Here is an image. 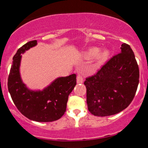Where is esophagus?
<instances>
[{"label":"esophagus","mask_w":148,"mask_h":148,"mask_svg":"<svg viewBox=\"0 0 148 148\" xmlns=\"http://www.w3.org/2000/svg\"><path fill=\"white\" fill-rule=\"evenodd\" d=\"M76 82H77L78 84H81L84 82V79H83L82 76L81 74H79L76 77Z\"/></svg>","instance_id":"1"}]
</instances>
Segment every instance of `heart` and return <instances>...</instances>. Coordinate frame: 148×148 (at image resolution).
Wrapping results in <instances>:
<instances>
[{
	"mask_svg": "<svg viewBox=\"0 0 148 148\" xmlns=\"http://www.w3.org/2000/svg\"><path fill=\"white\" fill-rule=\"evenodd\" d=\"M99 51V49L96 47H92V48L89 49L87 51L84 53V56L87 58H92L96 56L95 58V63L93 65L94 68H96L98 66L100 65L103 62L106 60L108 56V52L107 51H103L97 53Z\"/></svg>",
	"mask_w": 148,
	"mask_h": 148,
	"instance_id": "heart-1",
	"label": "heart"
}]
</instances>
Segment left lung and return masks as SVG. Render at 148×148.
Here are the masks:
<instances>
[{"label":"left lung","mask_w":148,"mask_h":148,"mask_svg":"<svg viewBox=\"0 0 148 148\" xmlns=\"http://www.w3.org/2000/svg\"><path fill=\"white\" fill-rule=\"evenodd\" d=\"M112 57L95 75L86 79L88 108L95 116L120 113L133 100L139 83V69L130 46Z\"/></svg>","instance_id":"8db88e82"}]
</instances>
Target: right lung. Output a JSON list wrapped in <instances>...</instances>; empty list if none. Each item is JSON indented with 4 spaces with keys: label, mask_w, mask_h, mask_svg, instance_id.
Here are the masks:
<instances>
[{
    "label": "right lung",
    "mask_w": 148,
    "mask_h": 148,
    "mask_svg": "<svg viewBox=\"0 0 148 148\" xmlns=\"http://www.w3.org/2000/svg\"><path fill=\"white\" fill-rule=\"evenodd\" d=\"M37 44V40L27 42L14 56L8 77V90L15 106L27 118L36 122H53L60 119L66 111L69 95L76 84V76L73 74L57 78L42 90L27 88L20 75L21 54Z\"/></svg>",
    "instance_id": "add662e5"
}]
</instances>
